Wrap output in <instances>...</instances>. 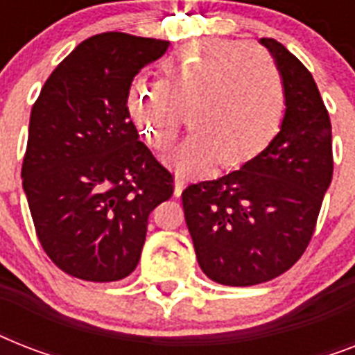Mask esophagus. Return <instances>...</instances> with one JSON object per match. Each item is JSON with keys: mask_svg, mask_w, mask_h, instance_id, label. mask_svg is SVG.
<instances>
[{"mask_svg": "<svg viewBox=\"0 0 355 355\" xmlns=\"http://www.w3.org/2000/svg\"><path fill=\"white\" fill-rule=\"evenodd\" d=\"M184 186H186V182H184L182 177H175V197H180L184 191Z\"/></svg>", "mask_w": 355, "mask_h": 355, "instance_id": "esophagus-1", "label": "esophagus"}]
</instances>
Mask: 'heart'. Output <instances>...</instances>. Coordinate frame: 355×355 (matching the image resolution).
<instances>
[{
    "instance_id": "1",
    "label": "heart",
    "mask_w": 355,
    "mask_h": 355,
    "mask_svg": "<svg viewBox=\"0 0 355 355\" xmlns=\"http://www.w3.org/2000/svg\"><path fill=\"white\" fill-rule=\"evenodd\" d=\"M127 107L156 150L175 144L188 112L195 130L169 164L197 173L216 160L241 166L267 149L284 121L286 85L275 60L252 44L205 38L167 57L164 80H136Z\"/></svg>"
}]
</instances>
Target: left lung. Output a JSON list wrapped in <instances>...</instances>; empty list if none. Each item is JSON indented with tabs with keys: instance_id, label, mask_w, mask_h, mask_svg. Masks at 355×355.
I'll list each match as a JSON object with an SVG mask.
<instances>
[{
	"instance_id": "left-lung-1",
	"label": "left lung",
	"mask_w": 355,
	"mask_h": 355,
	"mask_svg": "<svg viewBox=\"0 0 355 355\" xmlns=\"http://www.w3.org/2000/svg\"><path fill=\"white\" fill-rule=\"evenodd\" d=\"M286 85L280 132L241 169L182 191L200 269L223 286L269 282L297 263L334 175L331 123L313 75L275 38H261Z\"/></svg>"
}]
</instances>
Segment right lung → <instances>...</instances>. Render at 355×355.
Wrapping results in <instances>:
<instances>
[{
  "mask_svg": "<svg viewBox=\"0 0 355 355\" xmlns=\"http://www.w3.org/2000/svg\"><path fill=\"white\" fill-rule=\"evenodd\" d=\"M169 42L101 33L80 42L49 75L31 110L21 166L42 248L86 282H116L136 269L147 219L173 195L128 114L134 77Z\"/></svg>",
  "mask_w": 355,
  "mask_h": 355,
  "instance_id": "obj_1",
  "label": "right lung"
}]
</instances>
